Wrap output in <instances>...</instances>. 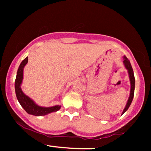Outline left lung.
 Here are the masks:
<instances>
[{
  "mask_svg": "<svg viewBox=\"0 0 151 151\" xmlns=\"http://www.w3.org/2000/svg\"><path fill=\"white\" fill-rule=\"evenodd\" d=\"M124 65H125L126 68L128 70V72H129V78L130 81H131V93H130V96L129 100H128L127 104H126V106L124 109V111H123V114H124L126 111L128 110V109L129 108L130 105H131V102L133 101V96H134V89H135V77H134V74H133V70L132 67H131V63H130V61L128 60V58H126V56L124 57Z\"/></svg>",
  "mask_w": 151,
  "mask_h": 151,
  "instance_id": "8db88e82",
  "label": "left lung"
}]
</instances>
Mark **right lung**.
I'll use <instances>...</instances> for the list:
<instances>
[{
	"label": "right lung",
	"mask_w": 151,
	"mask_h": 151,
	"mask_svg": "<svg viewBox=\"0 0 151 151\" xmlns=\"http://www.w3.org/2000/svg\"><path fill=\"white\" fill-rule=\"evenodd\" d=\"M28 61L27 57L22 60L20 66L18 67V72H17L16 79L15 81V90L16 93L17 99H18L19 103L20 104L21 106L25 110L27 114L34 116H45L52 112H55L60 109V106H55L52 107H42L35 104V103L30 99L28 96L22 92L20 84L22 81L23 77V68Z\"/></svg>",
	"instance_id": "1"
}]
</instances>
